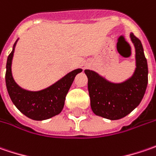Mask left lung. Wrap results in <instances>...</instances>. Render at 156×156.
<instances>
[{
  "label": "left lung",
  "instance_id": "left-lung-1",
  "mask_svg": "<svg viewBox=\"0 0 156 156\" xmlns=\"http://www.w3.org/2000/svg\"><path fill=\"white\" fill-rule=\"evenodd\" d=\"M135 51V69L133 75L119 83L111 82L98 72L85 70L92 112L111 120L126 116L140 105L147 85V62L141 42L130 33Z\"/></svg>",
  "mask_w": 156,
  "mask_h": 156
}]
</instances>
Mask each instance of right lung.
Returning <instances> with one entry per match:
<instances>
[{
	"instance_id": "right-lung-1",
	"label": "right lung",
	"mask_w": 156,
	"mask_h": 156,
	"mask_svg": "<svg viewBox=\"0 0 156 156\" xmlns=\"http://www.w3.org/2000/svg\"><path fill=\"white\" fill-rule=\"evenodd\" d=\"M17 39L8 57L6 65V86L13 104L28 118L34 120L51 119L62 112L66 94L71 88L76 75L82 69H76L47 88L40 91H29L16 84L12 75V60Z\"/></svg>"
}]
</instances>
